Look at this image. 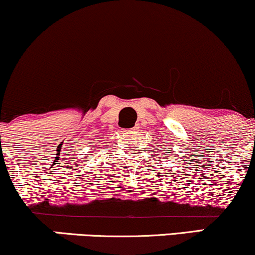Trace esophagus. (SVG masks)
<instances>
[{
	"mask_svg": "<svg viewBox=\"0 0 255 255\" xmlns=\"http://www.w3.org/2000/svg\"><path fill=\"white\" fill-rule=\"evenodd\" d=\"M137 130H138V128L134 127L132 128H130V130H128V132H134V131H137Z\"/></svg>",
	"mask_w": 255,
	"mask_h": 255,
	"instance_id": "34e87169",
	"label": "esophagus"
}]
</instances>
